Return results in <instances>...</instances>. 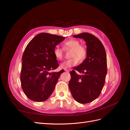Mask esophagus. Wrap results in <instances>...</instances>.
Listing matches in <instances>:
<instances>
[{"instance_id": "1", "label": "esophagus", "mask_w": 130, "mask_h": 130, "mask_svg": "<svg viewBox=\"0 0 130 130\" xmlns=\"http://www.w3.org/2000/svg\"><path fill=\"white\" fill-rule=\"evenodd\" d=\"M65 71H66V72H69V69H65Z\"/></svg>"}]
</instances>
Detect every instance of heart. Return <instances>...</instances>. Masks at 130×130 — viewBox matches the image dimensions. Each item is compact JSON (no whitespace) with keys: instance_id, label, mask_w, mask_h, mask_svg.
Here are the masks:
<instances>
[{"instance_id":"1","label":"heart","mask_w":130,"mask_h":130,"mask_svg":"<svg viewBox=\"0 0 130 130\" xmlns=\"http://www.w3.org/2000/svg\"><path fill=\"white\" fill-rule=\"evenodd\" d=\"M64 49L65 50L72 49L70 57L72 58L62 62L60 65L62 69H68L72 66L76 65L80 60L83 61L85 59L87 51L86 48L81 45L80 41L76 39H70L64 43ZM54 54L57 60H61L64 57V51L59 46H56L54 49Z\"/></svg>"}]
</instances>
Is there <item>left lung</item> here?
<instances>
[{
  "mask_svg": "<svg viewBox=\"0 0 130 130\" xmlns=\"http://www.w3.org/2000/svg\"><path fill=\"white\" fill-rule=\"evenodd\" d=\"M83 39L86 44V58L71 71L69 89L74 99L81 104L91 102L100 94L107 74L106 54L104 45L94 35L83 32L74 35ZM76 70L84 74L78 75Z\"/></svg>",
  "mask_w": 130,
  "mask_h": 130,
  "instance_id": "obj_1",
  "label": "left lung"
}]
</instances>
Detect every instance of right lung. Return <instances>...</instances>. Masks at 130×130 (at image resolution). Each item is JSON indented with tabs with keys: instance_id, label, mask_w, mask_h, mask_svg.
Instances as JSON below:
<instances>
[{
	"instance_id": "1",
	"label": "right lung",
	"mask_w": 130,
	"mask_h": 130,
	"mask_svg": "<svg viewBox=\"0 0 130 130\" xmlns=\"http://www.w3.org/2000/svg\"><path fill=\"white\" fill-rule=\"evenodd\" d=\"M64 39L65 37L43 32L27 45L22 56L20 80L23 91L31 100H46L55 89L64 70L52 71L59 66L54 49Z\"/></svg>"
}]
</instances>
